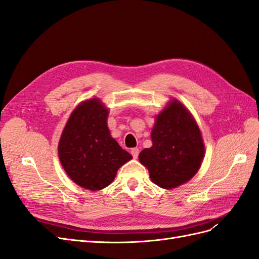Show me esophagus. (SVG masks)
Wrapping results in <instances>:
<instances>
[{"instance_id": "obj_1", "label": "esophagus", "mask_w": 259, "mask_h": 259, "mask_svg": "<svg viewBox=\"0 0 259 259\" xmlns=\"http://www.w3.org/2000/svg\"><path fill=\"white\" fill-rule=\"evenodd\" d=\"M131 153H132V155H133V158L137 159V156H138V154H139V149H138V148H133L132 150H131Z\"/></svg>"}]
</instances>
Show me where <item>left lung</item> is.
<instances>
[{
    "mask_svg": "<svg viewBox=\"0 0 259 259\" xmlns=\"http://www.w3.org/2000/svg\"><path fill=\"white\" fill-rule=\"evenodd\" d=\"M152 147L139 153V161L152 182L173 189L197 174L204 156V144L197 122L186 107L173 99L155 117Z\"/></svg>",
    "mask_w": 259,
    "mask_h": 259,
    "instance_id": "left-lung-1",
    "label": "left lung"
}]
</instances>
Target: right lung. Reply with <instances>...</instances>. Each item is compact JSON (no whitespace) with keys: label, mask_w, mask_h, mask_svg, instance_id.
Segmentation results:
<instances>
[{"label":"right lung","mask_w":259,"mask_h":259,"mask_svg":"<svg viewBox=\"0 0 259 259\" xmlns=\"http://www.w3.org/2000/svg\"><path fill=\"white\" fill-rule=\"evenodd\" d=\"M108 114L98 98L83 101L70 115L58 144L59 160L68 176L92 191L110 185L117 169L132 159L111 137Z\"/></svg>","instance_id":"right-lung-1"}]
</instances>
